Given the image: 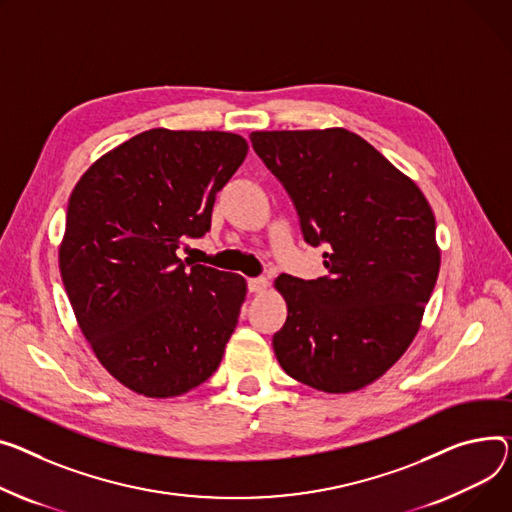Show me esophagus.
I'll list each match as a JSON object with an SVG mask.
<instances>
[{
  "mask_svg": "<svg viewBox=\"0 0 512 512\" xmlns=\"http://www.w3.org/2000/svg\"><path fill=\"white\" fill-rule=\"evenodd\" d=\"M247 286H249V292H253V294H261V292H265V290H267L269 282H267V278H251V280L247 282Z\"/></svg>",
  "mask_w": 512,
  "mask_h": 512,
  "instance_id": "esophagus-1",
  "label": "esophagus"
}]
</instances>
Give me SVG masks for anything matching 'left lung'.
I'll return each mask as SVG.
<instances>
[{
    "label": "left lung",
    "instance_id": "8db88e82",
    "mask_svg": "<svg viewBox=\"0 0 512 512\" xmlns=\"http://www.w3.org/2000/svg\"><path fill=\"white\" fill-rule=\"evenodd\" d=\"M251 142L292 197L304 241L327 245V276L276 280L288 304L276 358L313 389L358 391L381 379L420 329L440 269L430 203L344 127L253 131Z\"/></svg>",
    "mask_w": 512,
    "mask_h": 512
}]
</instances>
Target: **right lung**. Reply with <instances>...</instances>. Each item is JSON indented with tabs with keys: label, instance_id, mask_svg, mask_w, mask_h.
Returning a JSON list of instances; mask_svg holds the SVG:
<instances>
[{
	"label": "right lung",
	"instance_id": "add662e5",
	"mask_svg": "<svg viewBox=\"0 0 512 512\" xmlns=\"http://www.w3.org/2000/svg\"><path fill=\"white\" fill-rule=\"evenodd\" d=\"M247 152L236 133L158 127L100 156L70 195L61 280L98 362L135 393L177 397L220 366L247 282L177 249L210 230Z\"/></svg>",
	"mask_w": 512,
	"mask_h": 512
}]
</instances>
